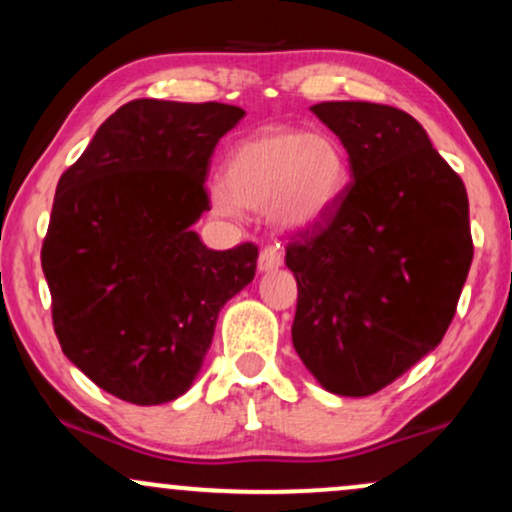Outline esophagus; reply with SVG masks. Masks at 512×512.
<instances>
[{
  "instance_id": "obj_1",
  "label": "esophagus",
  "mask_w": 512,
  "mask_h": 512,
  "mask_svg": "<svg viewBox=\"0 0 512 512\" xmlns=\"http://www.w3.org/2000/svg\"><path fill=\"white\" fill-rule=\"evenodd\" d=\"M281 264H284V257H281V252L276 248H264L260 252V257H257V269H260V272H274Z\"/></svg>"
}]
</instances>
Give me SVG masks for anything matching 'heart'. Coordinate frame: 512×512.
Segmentation results:
<instances>
[{
  "label": "heart",
  "instance_id": "obj_1",
  "mask_svg": "<svg viewBox=\"0 0 512 512\" xmlns=\"http://www.w3.org/2000/svg\"><path fill=\"white\" fill-rule=\"evenodd\" d=\"M346 151L330 134L296 127H267L233 146L223 185L209 195L219 216L240 207L269 211L284 233H305L332 219L349 190Z\"/></svg>",
  "mask_w": 512,
  "mask_h": 512
}]
</instances>
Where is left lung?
<instances>
[{"mask_svg": "<svg viewBox=\"0 0 512 512\" xmlns=\"http://www.w3.org/2000/svg\"><path fill=\"white\" fill-rule=\"evenodd\" d=\"M351 180L325 226L286 248L296 276L293 349L327 392L368 397L443 342L472 264L460 175L404 110L327 101Z\"/></svg>", "mask_w": 512, "mask_h": 512, "instance_id": "obj_1", "label": "left lung"}]
</instances>
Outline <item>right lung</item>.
Returning a JSON list of instances; mask_svg holds the SVG:
<instances>
[{"instance_id": "1", "label": "right lung", "mask_w": 512, "mask_h": 512, "mask_svg": "<svg viewBox=\"0 0 512 512\" xmlns=\"http://www.w3.org/2000/svg\"><path fill=\"white\" fill-rule=\"evenodd\" d=\"M245 110L142 98L115 110L57 182L43 272L64 356L125 402L166 404L202 370L257 248L209 250L211 154Z\"/></svg>"}]
</instances>
